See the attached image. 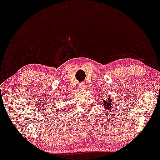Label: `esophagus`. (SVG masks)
<instances>
[{
  "instance_id": "1",
  "label": "esophagus",
  "mask_w": 160,
  "mask_h": 160,
  "mask_svg": "<svg viewBox=\"0 0 160 160\" xmlns=\"http://www.w3.org/2000/svg\"><path fill=\"white\" fill-rule=\"evenodd\" d=\"M80 89H85L86 88V85H85V82H81L80 85Z\"/></svg>"
}]
</instances>
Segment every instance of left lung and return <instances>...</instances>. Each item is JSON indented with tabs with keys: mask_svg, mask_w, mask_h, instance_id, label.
I'll list each match as a JSON object with an SVG mask.
<instances>
[{
	"mask_svg": "<svg viewBox=\"0 0 160 160\" xmlns=\"http://www.w3.org/2000/svg\"><path fill=\"white\" fill-rule=\"evenodd\" d=\"M101 102H103V107L106 110L108 111H112V108H113V102H112L111 98H108L107 100H101ZM113 115V113H112Z\"/></svg>",
	"mask_w": 160,
	"mask_h": 160,
	"instance_id": "obj_1",
	"label": "left lung"
}]
</instances>
